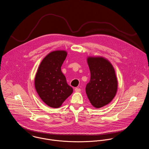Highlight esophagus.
Segmentation results:
<instances>
[{
	"label": "esophagus",
	"instance_id": "esophagus-1",
	"mask_svg": "<svg viewBox=\"0 0 149 149\" xmlns=\"http://www.w3.org/2000/svg\"><path fill=\"white\" fill-rule=\"evenodd\" d=\"M75 92H80L81 91V88H75Z\"/></svg>",
	"mask_w": 149,
	"mask_h": 149
}]
</instances>
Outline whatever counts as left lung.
<instances>
[{
    "mask_svg": "<svg viewBox=\"0 0 149 149\" xmlns=\"http://www.w3.org/2000/svg\"><path fill=\"white\" fill-rule=\"evenodd\" d=\"M87 62L91 77L86 92L91 104L99 109L108 104L116 96L118 81L111 63L102 56H88Z\"/></svg>",
    "mask_w": 149,
    "mask_h": 149,
    "instance_id": "left-lung-1",
    "label": "left lung"
}]
</instances>
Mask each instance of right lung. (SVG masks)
Returning <instances> with one entry per match:
<instances>
[{
  "mask_svg": "<svg viewBox=\"0 0 149 149\" xmlns=\"http://www.w3.org/2000/svg\"><path fill=\"white\" fill-rule=\"evenodd\" d=\"M67 55L65 50L51 52L41 62L35 75L37 93L43 102L52 108L61 107L73 91L61 71Z\"/></svg>",
  "mask_w": 149,
  "mask_h": 149,
  "instance_id": "right-lung-1",
  "label": "right lung"
}]
</instances>
